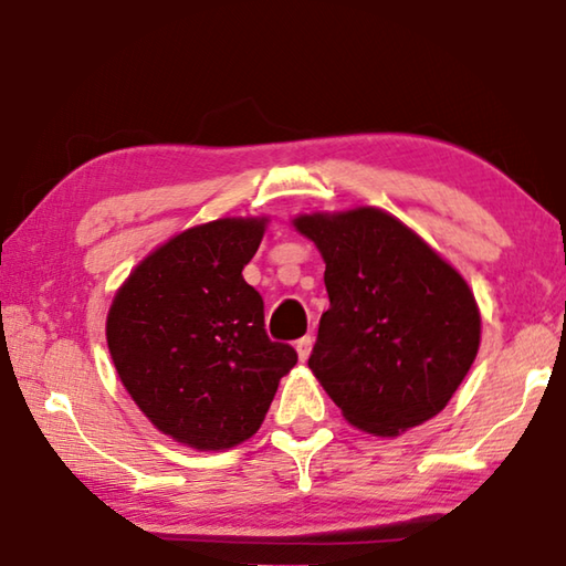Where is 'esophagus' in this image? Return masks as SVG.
<instances>
[{
    "instance_id": "obj_1",
    "label": "esophagus",
    "mask_w": 566,
    "mask_h": 566,
    "mask_svg": "<svg viewBox=\"0 0 566 566\" xmlns=\"http://www.w3.org/2000/svg\"><path fill=\"white\" fill-rule=\"evenodd\" d=\"M312 344H314V339H312V334H304V337H302V339H296V342H294V347H296V354H300V359H302V361H306V359H310Z\"/></svg>"
}]
</instances>
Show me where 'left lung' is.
Segmentation results:
<instances>
[{
	"mask_svg": "<svg viewBox=\"0 0 566 566\" xmlns=\"http://www.w3.org/2000/svg\"><path fill=\"white\" fill-rule=\"evenodd\" d=\"M294 227L327 262L329 310L310 367L354 427L395 437L432 419L479 349L467 282L387 212L306 214Z\"/></svg>",
	"mask_w": 566,
	"mask_h": 566,
	"instance_id": "left-lung-1",
	"label": "left lung"
}]
</instances>
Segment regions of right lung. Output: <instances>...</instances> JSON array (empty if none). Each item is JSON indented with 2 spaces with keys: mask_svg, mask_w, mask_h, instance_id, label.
Wrapping results in <instances>:
<instances>
[{
  "mask_svg": "<svg viewBox=\"0 0 566 566\" xmlns=\"http://www.w3.org/2000/svg\"><path fill=\"white\" fill-rule=\"evenodd\" d=\"M264 219H217L151 252L122 284L107 344L122 385L159 432L229 449L264 421L294 347L264 329L262 294L242 270Z\"/></svg>",
  "mask_w": 566,
  "mask_h": 566,
  "instance_id": "right-lung-1",
  "label": "right lung"
}]
</instances>
